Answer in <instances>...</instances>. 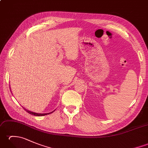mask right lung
Wrapping results in <instances>:
<instances>
[{"instance_id": "right-lung-1", "label": "right lung", "mask_w": 148, "mask_h": 148, "mask_svg": "<svg viewBox=\"0 0 148 148\" xmlns=\"http://www.w3.org/2000/svg\"><path fill=\"white\" fill-rule=\"evenodd\" d=\"M22 108H23V107H22ZM23 109H24L25 110V111H26L28 113H29V114H32V115L36 116H45V115H47V114H49L50 113H52L53 112H54V111H55V110H54V111H53L52 112H50L49 113H36V112H32V111H29V110L26 109L25 108H23Z\"/></svg>"}]
</instances>
